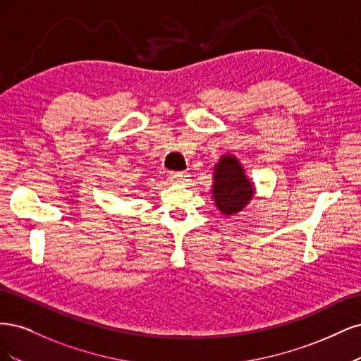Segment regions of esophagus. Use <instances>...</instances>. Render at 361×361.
Masks as SVG:
<instances>
[{
    "label": "esophagus",
    "instance_id": "esophagus-1",
    "mask_svg": "<svg viewBox=\"0 0 361 361\" xmlns=\"http://www.w3.org/2000/svg\"><path fill=\"white\" fill-rule=\"evenodd\" d=\"M170 180H171V183L190 182V174L188 173H182V171H174V173L170 174Z\"/></svg>",
    "mask_w": 361,
    "mask_h": 361
}]
</instances>
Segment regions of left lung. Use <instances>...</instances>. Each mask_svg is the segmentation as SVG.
Listing matches in <instances>:
<instances>
[{"label": "left lung", "instance_id": "obj_1", "mask_svg": "<svg viewBox=\"0 0 361 361\" xmlns=\"http://www.w3.org/2000/svg\"><path fill=\"white\" fill-rule=\"evenodd\" d=\"M212 202L223 215H238L255 197V182L233 154H224L212 171Z\"/></svg>", "mask_w": 361, "mask_h": 361}]
</instances>
